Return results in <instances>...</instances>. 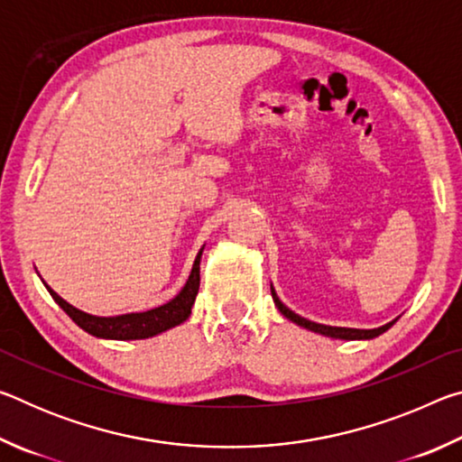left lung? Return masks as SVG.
Wrapping results in <instances>:
<instances>
[{"label":"left lung","mask_w":462,"mask_h":462,"mask_svg":"<svg viewBox=\"0 0 462 462\" xmlns=\"http://www.w3.org/2000/svg\"><path fill=\"white\" fill-rule=\"evenodd\" d=\"M273 293V301H275V306L279 308L281 314H283L287 319H291V322H295L297 326H303L308 328V330L311 332H318V334H324V336H330V338H342V340H366V338H374V336L383 334L385 330H389L391 326H393V322H389L385 326L381 328H373V330H358V328H336V326H324V324H316V322H310V319L301 318L293 314L291 310L285 308L283 303H281V300L275 293V289H271Z\"/></svg>","instance_id":"left-lung-1"}]
</instances>
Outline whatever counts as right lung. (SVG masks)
<instances>
[{"label":"right lung","mask_w":462,"mask_h":462,"mask_svg":"<svg viewBox=\"0 0 462 462\" xmlns=\"http://www.w3.org/2000/svg\"><path fill=\"white\" fill-rule=\"evenodd\" d=\"M201 250L198 253V256H195L189 279H187L185 287L179 291L175 300H171L169 303H165V306H161V308L140 311V314H126V316H116V318L89 316V314H85V311L73 308L71 303H67L62 297L54 293L49 285H46V289H49L52 300L59 303L62 311H65V314L71 318L77 326L83 328V330L89 332L91 336H97V338H112V340L151 338V336L165 332V330H169V328L179 326L181 322H185L187 318H189L195 295H198V291H199Z\"/></svg>","instance_id":"add662e5"}]
</instances>
